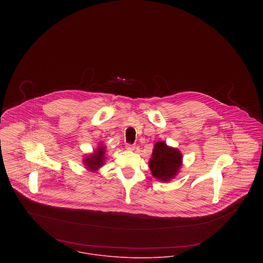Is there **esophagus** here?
I'll return each mask as SVG.
<instances>
[{
  "label": "esophagus",
  "instance_id": "1",
  "mask_svg": "<svg viewBox=\"0 0 263 263\" xmlns=\"http://www.w3.org/2000/svg\"><path fill=\"white\" fill-rule=\"evenodd\" d=\"M126 149L127 150L134 151L136 149V146L135 145H132V144H126Z\"/></svg>",
  "mask_w": 263,
  "mask_h": 263
}]
</instances>
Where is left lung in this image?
Wrapping results in <instances>:
<instances>
[{
    "instance_id": "1",
    "label": "left lung",
    "mask_w": 263,
    "mask_h": 263,
    "mask_svg": "<svg viewBox=\"0 0 263 263\" xmlns=\"http://www.w3.org/2000/svg\"><path fill=\"white\" fill-rule=\"evenodd\" d=\"M182 165V155L165 142H157L154 146L149 167L152 175L157 179L167 182L174 178Z\"/></svg>"
}]
</instances>
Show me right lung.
<instances>
[{
    "mask_svg": "<svg viewBox=\"0 0 263 263\" xmlns=\"http://www.w3.org/2000/svg\"><path fill=\"white\" fill-rule=\"evenodd\" d=\"M105 147L103 145H100L98 149L94 151V153L86 156L84 158V163L86 168L92 171L98 170L100 167L103 166L104 160H105Z\"/></svg>",
    "mask_w": 263,
    "mask_h": 263,
    "instance_id": "add662e5",
    "label": "right lung"
}]
</instances>
